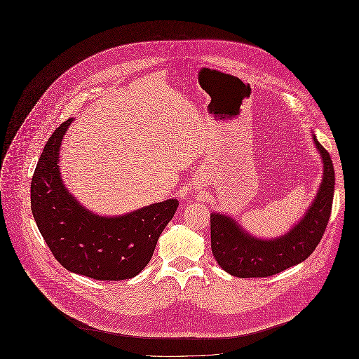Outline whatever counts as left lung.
I'll return each mask as SVG.
<instances>
[{
	"label": "left lung",
	"mask_w": 359,
	"mask_h": 359,
	"mask_svg": "<svg viewBox=\"0 0 359 359\" xmlns=\"http://www.w3.org/2000/svg\"><path fill=\"white\" fill-rule=\"evenodd\" d=\"M312 138L323 163L322 183L303 218L288 233L257 238L231 217L211 212V250L224 272L241 278L273 276L307 259L320 242L331 215L335 173L330 154L315 135Z\"/></svg>",
	"instance_id": "left-lung-1"
}]
</instances>
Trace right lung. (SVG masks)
I'll return each mask as SVG.
<instances>
[{
  "label": "right lung",
  "instance_id": "1",
  "mask_svg": "<svg viewBox=\"0 0 359 359\" xmlns=\"http://www.w3.org/2000/svg\"><path fill=\"white\" fill-rule=\"evenodd\" d=\"M72 121L52 133L37 161L31 183L34 221L52 255L69 272L103 281L132 278L151 261L179 202L168 199L118 217L87 210L66 188L59 168L62 140Z\"/></svg>",
  "mask_w": 359,
  "mask_h": 359
}]
</instances>
